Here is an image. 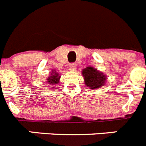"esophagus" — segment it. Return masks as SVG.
Masks as SVG:
<instances>
[{"label":"esophagus","mask_w":146,"mask_h":146,"mask_svg":"<svg viewBox=\"0 0 146 146\" xmlns=\"http://www.w3.org/2000/svg\"><path fill=\"white\" fill-rule=\"evenodd\" d=\"M69 69L71 70H76V63H70V64H69Z\"/></svg>","instance_id":"esophagus-1"}]
</instances>
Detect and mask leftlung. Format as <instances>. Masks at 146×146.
Instances as JSON below:
<instances>
[{
	"label": "left lung",
	"instance_id": "left-lung-1",
	"mask_svg": "<svg viewBox=\"0 0 146 146\" xmlns=\"http://www.w3.org/2000/svg\"><path fill=\"white\" fill-rule=\"evenodd\" d=\"M84 83L90 89H98L104 86L106 76L92 67H87L82 70Z\"/></svg>",
	"mask_w": 146,
	"mask_h": 146
}]
</instances>
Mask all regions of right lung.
Returning a JSON list of instances; mask_svg holds the SVG:
<instances>
[{
    "label": "right lung",
    "instance_id": "right-lung-1",
    "mask_svg": "<svg viewBox=\"0 0 146 146\" xmlns=\"http://www.w3.org/2000/svg\"><path fill=\"white\" fill-rule=\"evenodd\" d=\"M60 76H59V73L56 70H52L51 74H50V76L47 79V82L51 86L54 85H57L59 83V79H60Z\"/></svg>",
    "mask_w": 146,
    "mask_h": 146
}]
</instances>
